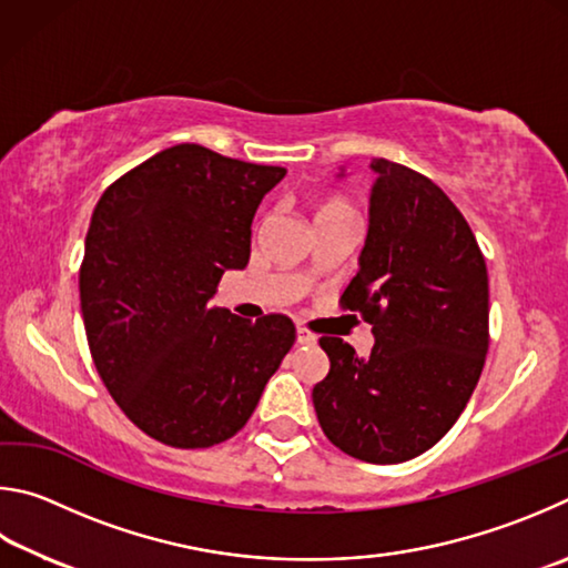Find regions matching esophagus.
Masks as SVG:
<instances>
[{"mask_svg":"<svg viewBox=\"0 0 568 568\" xmlns=\"http://www.w3.org/2000/svg\"><path fill=\"white\" fill-rule=\"evenodd\" d=\"M296 342L312 346V344H316V334L306 329V326H296Z\"/></svg>","mask_w":568,"mask_h":568,"instance_id":"esophagus-1","label":"esophagus"}]
</instances>
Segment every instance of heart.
<instances>
[{"instance_id": "1", "label": "heart", "mask_w": 568, "mask_h": 568, "mask_svg": "<svg viewBox=\"0 0 568 568\" xmlns=\"http://www.w3.org/2000/svg\"><path fill=\"white\" fill-rule=\"evenodd\" d=\"M329 219H356V212L344 196H326L316 206V222H329Z\"/></svg>"}]
</instances>
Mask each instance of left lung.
Wrapping results in <instances>:
<instances>
[{
    "instance_id": "8db88e82",
    "label": "left lung",
    "mask_w": 568,
    "mask_h": 568,
    "mask_svg": "<svg viewBox=\"0 0 568 568\" xmlns=\"http://www.w3.org/2000/svg\"><path fill=\"white\" fill-rule=\"evenodd\" d=\"M369 234L342 310L372 324L362 359L322 336L329 374L312 399L336 449L369 464H399L459 419L489 349V274L471 226L429 176L374 159Z\"/></svg>"
}]
</instances>
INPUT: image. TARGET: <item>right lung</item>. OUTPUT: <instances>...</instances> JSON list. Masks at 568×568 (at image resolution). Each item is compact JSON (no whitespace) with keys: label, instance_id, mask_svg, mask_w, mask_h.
<instances>
[{"label":"right lung","instance_id":"1","mask_svg":"<svg viewBox=\"0 0 568 568\" xmlns=\"http://www.w3.org/2000/svg\"><path fill=\"white\" fill-rule=\"evenodd\" d=\"M284 174L176 144L94 206L79 266L89 352L119 409L156 442L232 439L292 349L290 316L252 322L209 306L226 268L246 266L256 206Z\"/></svg>","mask_w":568,"mask_h":568}]
</instances>
